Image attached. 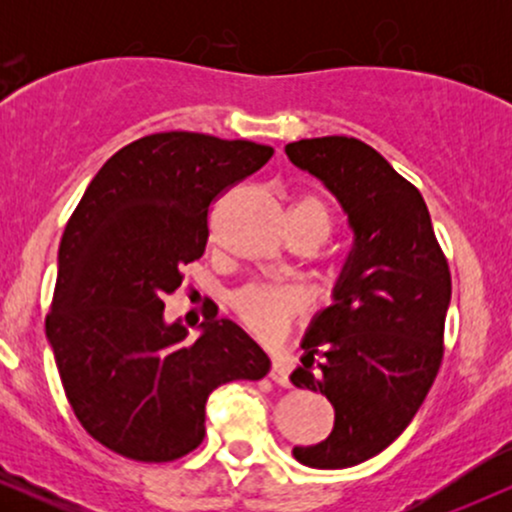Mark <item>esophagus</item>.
<instances>
[{"label":"esophagus","mask_w":512,"mask_h":512,"mask_svg":"<svg viewBox=\"0 0 512 512\" xmlns=\"http://www.w3.org/2000/svg\"><path fill=\"white\" fill-rule=\"evenodd\" d=\"M269 378H272L274 383L281 385V387H289V385H291V380H289V368H286L281 361H274V363H272V370H269Z\"/></svg>","instance_id":"34e87169"}]
</instances>
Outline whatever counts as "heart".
<instances>
[{
    "label": "heart",
    "instance_id": "obj_1",
    "mask_svg": "<svg viewBox=\"0 0 512 512\" xmlns=\"http://www.w3.org/2000/svg\"><path fill=\"white\" fill-rule=\"evenodd\" d=\"M291 214H305L330 228V211L315 197H303L293 204ZM233 310L252 332L274 339L284 332L293 315L303 310L301 291L279 284H248L233 293Z\"/></svg>",
    "mask_w": 512,
    "mask_h": 512
}]
</instances>
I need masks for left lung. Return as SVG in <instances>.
I'll return each instance as SVG.
<instances>
[{
	"mask_svg": "<svg viewBox=\"0 0 512 512\" xmlns=\"http://www.w3.org/2000/svg\"><path fill=\"white\" fill-rule=\"evenodd\" d=\"M342 204L354 245L303 337L301 390L325 395L334 428L322 443L293 448L305 467L344 469L383 452L414 419L443 361L450 269L421 192L373 146L354 137L286 144Z\"/></svg>",
	"mask_w": 512,
	"mask_h": 512,
	"instance_id": "1",
	"label": "left lung"
}]
</instances>
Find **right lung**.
<instances>
[{"mask_svg":"<svg viewBox=\"0 0 512 512\" xmlns=\"http://www.w3.org/2000/svg\"><path fill=\"white\" fill-rule=\"evenodd\" d=\"M272 146L161 132L105 161L67 221L45 334L76 419L137 462H173L204 440L216 387L260 380L269 356L233 320L199 337L163 320V296L207 248L211 204L260 170Z\"/></svg>","mask_w":512,"mask_h":512,"instance_id":"obj_1","label":"right lung"}]
</instances>
